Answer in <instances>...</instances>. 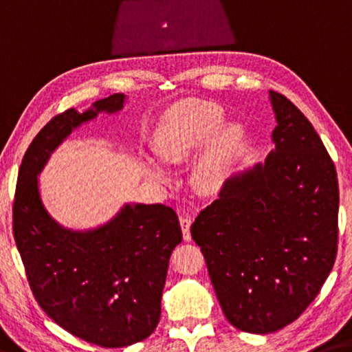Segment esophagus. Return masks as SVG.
Wrapping results in <instances>:
<instances>
[{"instance_id": "34e87169", "label": "esophagus", "mask_w": 352, "mask_h": 352, "mask_svg": "<svg viewBox=\"0 0 352 352\" xmlns=\"http://www.w3.org/2000/svg\"><path fill=\"white\" fill-rule=\"evenodd\" d=\"M180 226H182V232H183V238H185V241H191V232H189V228H191V217L189 216H180Z\"/></svg>"}]
</instances>
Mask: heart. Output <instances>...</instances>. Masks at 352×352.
I'll use <instances>...</instances> for the list:
<instances>
[{"label": "heart", "mask_w": 352, "mask_h": 352, "mask_svg": "<svg viewBox=\"0 0 352 352\" xmlns=\"http://www.w3.org/2000/svg\"><path fill=\"white\" fill-rule=\"evenodd\" d=\"M226 114L211 102H188L166 117L156 136V152L167 164H182L204 149L194 166V182L204 191H214L224 178L243 133L236 125H224ZM156 177H163L152 166Z\"/></svg>", "instance_id": "heart-1"}]
</instances>
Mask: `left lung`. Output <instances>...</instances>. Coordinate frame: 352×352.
Wrapping results in <instances>:
<instances>
[{
  "instance_id": "obj_1",
  "label": "left lung",
  "mask_w": 352,
  "mask_h": 352,
  "mask_svg": "<svg viewBox=\"0 0 352 352\" xmlns=\"http://www.w3.org/2000/svg\"><path fill=\"white\" fill-rule=\"evenodd\" d=\"M270 97L274 148L228 178L191 226L222 311L250 333L298 320L332 271L338 239L336 166L296 106Z\"/></svg>"
}]
</instances>
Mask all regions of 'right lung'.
<instances>
[{"label":"right lung","mask_w":352,"mask_h":352,"mask_svg":"<svg viewBox=\"0 0 352 352\" xmlns=\"http://www.w3.org/2000/svg\"><path fill=\"white\" fill-rule=\"evenodd\" d=\"M124 103V94H114L85 113L54 116L26 150L12 208L14 238L38 305L67 332L102 348L142 342L158 326L180 222L170 206L126 204L103 226L70 230L43 206L37 175L75 128Z\"/></svg>","instance_id":"add662e5"}]
</instances>
